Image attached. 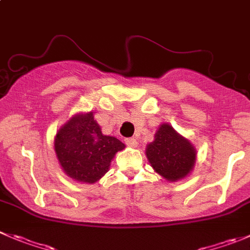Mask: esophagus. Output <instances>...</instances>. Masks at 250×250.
<instances>
[{
  "instance_id": "obj_1",
  "label": "esophagus",
  "mask_w": 250,
  "mask_h": 250,
  "mask_svg": "<svg viewBox=\"0 0 250 250\" xmlns=\"http://www.w3.org/2000/svg\"><path fill=\"white\" fill-rule=\"evenodd\" d=\"M125 142V144L128 145V146L135 147L138 145V142H137V139H135V138H127Z\"/></svg>"
}]
</instances>
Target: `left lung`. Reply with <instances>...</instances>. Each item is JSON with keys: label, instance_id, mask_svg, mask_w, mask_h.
Wrapping results in <instances>:
<instances>
[{"label": "left lung", "instance_id": "1", "mask_svg": "<svg viewBox=\"0 0 250 250\" xmlns=\"http://www.w3.org/2000/svg\"><path fill=\"white\" fill-rule=\"evenodd\" d=\"M146 156L155 171L172 182L184 178L195 164L194 147L167 123L160 125L147 145Z\"/></svg>", "mask_w": 250, "mask_h": 250}]
</instances>
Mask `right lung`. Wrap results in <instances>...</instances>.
<instances>
[{"instance_id":"obj_1","label":"right lung","mask_w":250,"mask_h":250,"mask_svg":"<svg viewBox=\"0 0 250 250\" xmlns=\"http://www.w3.org/2000/svg\"><path fill=\"white\" fill-rule=\"evenodd\" d=\"M125 144L101 133L93 113L77 115L58 130L55 150L63 171L71 178L95 183L108 171L111 160Z\"/></svg>"}]
</instances>
